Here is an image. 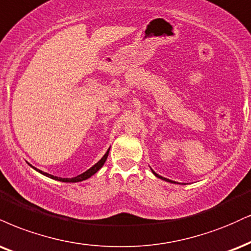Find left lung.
Segmentation results:
<instances>
[{
  "label": "left lung",
  "instance_id": "8db88e82",
  "mask_svg": "<svg viewBox=\"0 0 251 251\" xmlns=\"http://www.w3.org/2000/svg\"><path fill=\"white\" fill-rule=\"evenodd\" d=\"M152 172H153V174H154L156 177H160V179H162V180H165V181H168V182H173V183H176V182H174V181H172V180H168V179H166V177H162V176H160V175H159V174H156L154 171H152Z\"/></svg>",
  "mask_w": 251,
  "mask_h": 251
}]
</instances>
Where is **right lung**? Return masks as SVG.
<instances>
[{
    "instance_id": "add662e5",
    "label": "right lung",
    "mask_w": 251,
    "mask_h": 251,
    "mask_svg": "<svg viewBox=\"0 0 251 251\" xmlns=\"http://www.w3.org/2000/svg\"><path fill=\"white\" fill-rule=\"evenodd\" d=\"M108 152H110V150H107V152L105 153V155L102 156V158L99 160L98 162H97V164L95 165V166H92L91 168H90V170H87L86 172H84L83 174H80V175H77V176H75V177H71V179H68V177H58V176H53V175H51V174H48V173H44V172H42V171H39V170H37V168H35L36 171L37 172H39V173H42L43 175H45V176H48V177H51V179H55V180H58V181H63V182H79V181H83V180H86V179H89L90 176H92L93 174H96L97 172H98L99 170H100V168L102 167V165L105 164V161H106V159H107V155H108Z\"/></svg>"
}]
</instances>
